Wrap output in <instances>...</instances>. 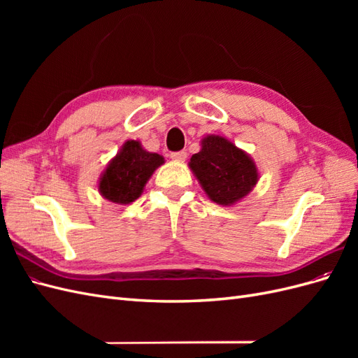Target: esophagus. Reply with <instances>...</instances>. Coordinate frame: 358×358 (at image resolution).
Instances as JSON below:
<instances>
[{"label":"esophagus","instance_id":"34e87169","mask_svg":"<svg viewBox=\"0 0 358 358\" xmlns=\"http://www.w3.org/2000/svg\"><path fill=\"white\" fill-rule=\"evenodd\" d=\"M170 158H171L173 161H185L187 152H185V150H179V152H171V154H170Z\"/></svg>","mask_w":358,"mask_h":358}]
</instances>
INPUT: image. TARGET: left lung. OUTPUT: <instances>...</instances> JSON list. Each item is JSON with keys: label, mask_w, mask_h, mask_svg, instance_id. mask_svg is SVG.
Segmentation results:
<instances>
[{"label": "left lung", "mask_w": 358, "mask_h": 358, "mask_svg": "<svg viewBox=\"0 0 358 358\" xmlns=\"http://www.w3.org/2000/svg\"><path fill=\"white\" fill-rule=\"evenodd\" d=\"M208 197L221 206L243 200L258 182V169L245 150L222 136H206L188 162Z\"/></svg>", "instance_id": "8db88e82"}]
</instances>
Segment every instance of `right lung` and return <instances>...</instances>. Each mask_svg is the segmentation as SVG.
I'll list each match as a JSON object with an SVG mask.
<instances>
[{"label":"right lung","mask_w":358,"mask_h":358,"mask_svg":"<svg viewBox=\"0 0 358 358\" xmlns=\"http://www.w3.org/2000/svg\"><path fill=\"white\" fill-rule=\"evenodd\" d=\"M164 164V157L148 152L138 140H127L109 161L99 180V192L116 204H129L142 196L146 182Z\"/></svg>","instance_id":"obj_1"}]
</instances>
